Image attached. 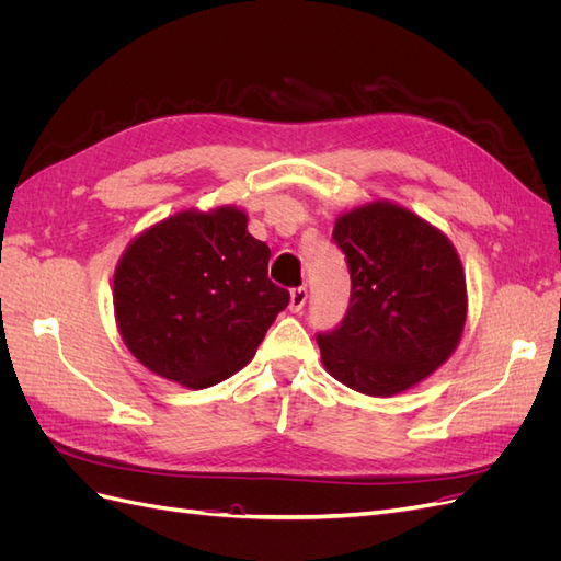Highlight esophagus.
I'll return each mask as SVG.
<instances>
[{
  "mask_svg": "<svg viewBox=\"0 0 561 561\" xmlns=\"http://www.w3.org/2000/svg\"><path fill=\"white\" fill-rule=\"evenodd\" d=\"M307 299H309V290H307V287H304V285L295 287V290L290 293V311L299 313V311L304 309V304H307Z\"/></svg>",
  "mask_w": 561,
  "mask_h": 561,
  "instance_id": "obj_1",
  "label": "esophagus"
}]
</instances>
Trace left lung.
<instances>
[{
    "mask_svg": "<svg viewBox=\"0 0 561 561\" xmlns=\"http://www.w3.org/2000/svg\"><path fill=\"white\" fill-rule=\"evenodd\" d=\"M351 299L318 332L330 375L365 396L402 393L447 363L468 311L466 274L447 236L396 203L375 201L336 219Z\"/></svg>",
    "mask_w": 561,
    "mask_h": 561,
    "instance_id": "obj_1",
    "label": "left lung"
}]
</instances>
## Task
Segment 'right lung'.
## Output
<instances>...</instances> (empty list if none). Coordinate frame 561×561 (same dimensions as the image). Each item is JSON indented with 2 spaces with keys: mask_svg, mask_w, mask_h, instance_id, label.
Returning a JSON list of instances; mask_svg holds the SVG:
<instances>
[{
  "mask_svg": "<svg viewBox=\"0 0 561 561\" xmlns=\"http://www.w3.org/2000/svg\"><path fill=\"white\" fill-rule=\"evenodd\" d=\"M233 206L182 210L135 239L114 271L124 344L154 375L208 388L245 367L290 293Z\"/></svg>",
  "mask_w": 561,
  "mask_h": 561,
  "instance_id": "obj_1",
  "label": "right lung"
}]
</instances>
